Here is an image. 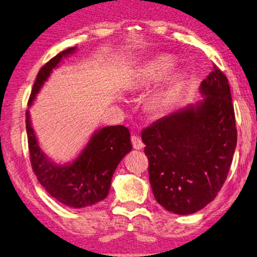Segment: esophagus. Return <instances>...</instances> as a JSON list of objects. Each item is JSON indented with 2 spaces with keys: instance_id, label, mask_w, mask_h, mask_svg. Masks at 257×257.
<instances>
[{
  "instance_id": "esophagus-1",
  "label": "esophagus",
  "mask_w": 257,
  "mask_h": 257,
  "mask_svg": "<svg viewBox=\"0 0 257 257\" xmlns=\"http://www.w3.org/2000/svg\"><path fill=\"white\" fill-rule=\"evenodd\" d=\"M131 142H132V146H133L134 149L140 150V149H142V148H144V147H145L144 142L141 141V139L139 138V137H137V136H133V137L131 138Z\"/></svg>"
}]
</instances>
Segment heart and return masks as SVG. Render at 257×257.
I'll list each match as a JSON object with an SVG mask.
<instances>
[{
  "label": "heart",
  "instance_id": "obj_1",
  "mask_svg": "<svg viewBox=\"0 0 257 257\" xmlns=\"http://www.w3.org/2000/svg\"><path fill=\"white\" fill-rule=\"evenodd\" d=\"M175 64V58L173 56H170V54H159V56L151 59L141 69L138 78V85H148V84L166 77L173 70ZM165 99L166 94L162 93L156 98V102L162 103L165 101Z\"/></svg>",
  "mask_w": 257,
  "mask_h": 257
}]
</instances>
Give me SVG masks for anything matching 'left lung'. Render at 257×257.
Here are the masks:
<instances>
[{"instance_id": "8db88e82", "label": "left lung", "mask_w": 257, "mask_h": 257, "mask_svg": "<svg viewBox=\"0 0 257 257\" xmlns=\"http://www.w3.org/2000/svg\"><path fill=\"white\" fill-rule=\"evenodd\" d=\"M204 99L158 119L141 133L155 199L187 215L217 196L237 146L234 110L225 75L217 68L200 84Z\"/></svg>"}]
</instances>
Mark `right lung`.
Returning a JSON list of instances; mask_svg holds the SVG:
<instances>
[{
	"instance_id": "1",
	"label": "right lung",
	"mask_w": 257,
	"mask_h": 257,
	"mask_svg": "<svg viewBox=\"0 0 257 257\" xmlns=\"http://www.w3.org/2000/svg\"><path fill=\"white\" fill-rule=\"evenodd\" d=\"M69 48L58 53L40 69L34 83L28 104L31 106L44 82L62 58L73 53ZM26 130L31 164L37 180L53 198L69 207H89L108 196L116 167L126 154L132 150L130 131L123 125L106 126L96 131L89 144L71 164L58 165L45 156L37 144L26 111Z\"/></svg>"
}]
</instances>
